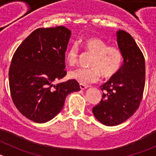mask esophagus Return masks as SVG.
Returning a JSON list of instances; mask_svg holds the SVG:
<instances>
[{
  "label": "esophagus",
  "mask_w": 156,
  "mask_h": 156,
  "mask_svg": "<svg viewBox=\"0 0 156 156\" xmlns=\"http://www.w3.org/2000/svg\"><path fill=\"white\" fill-rule=\"evenodd\" d=\"M80 87L81 90H84V89H86V88L88 87V86H87V85L85 84H80Z\"/></svg>",
  "instance_id": "obj_1"
}]
</instances>
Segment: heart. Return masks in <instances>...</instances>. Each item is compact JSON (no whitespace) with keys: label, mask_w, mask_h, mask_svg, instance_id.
<instances>
[{"label":"heart","mask_w":156,"mask_h":156,"mask_svg":"<svg viewBox=\"0 0 156 156\" xmlns=\"http://www.w3.org/2000/svg\"><path fill=\"white\" fill-rule=\"evenodd\" d=\"M83 50L92 55L89 62V68L76 69L72 70L69 76L81 84H90L97 82L101 75L105 78H110L118 73L122 65V55L119 48L115 45H108L101 38L90 37L82 42ZM79 48L73 44L66 53V60L69 66L78 62Z\"/></svg>","instance_id":"heart-1"}]
</instances>
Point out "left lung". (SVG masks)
Masks as SVG:
<instances>
[{"instance_id": "left-lung-1", "label": "left lung", "mask_w": 156, "mask_h": 156, "mask_svg": "<svg viewBox=\"0 0 156 156\" xmlns=\"http://www.w3.org/2000/svg\"><path fill=\"white\" fill-rule=\"evenodd\" d=\"M117 43L123 63L116 74L101 86L102 99L92 109L96 119L106 126L125 122L139 108L145 83V62L133 37L117 32Z\"/></svg>"}]
</instances>
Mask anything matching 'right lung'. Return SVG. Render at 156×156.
Listing matches in <instances>:
<instances>
[{
	"mask_svg": "<svg viewBox=\"0 0 156 156\" xmlns=\"http://www.w3.org/2000/svg\"><path fill=\"white\" fill-rule=\"evenodd\" d=\"M71 31L65 27L39 28L23 41L9 69L14 104L24 116L46 122L60 112L69 94L80 90L75 80L55 82L66 75V51Z\"/></svg>",
	"mask_w": 156,
	"mask_h": 156,
	"instance_id": "obj_1",
	"label": "right lung"
}]
</instances>
